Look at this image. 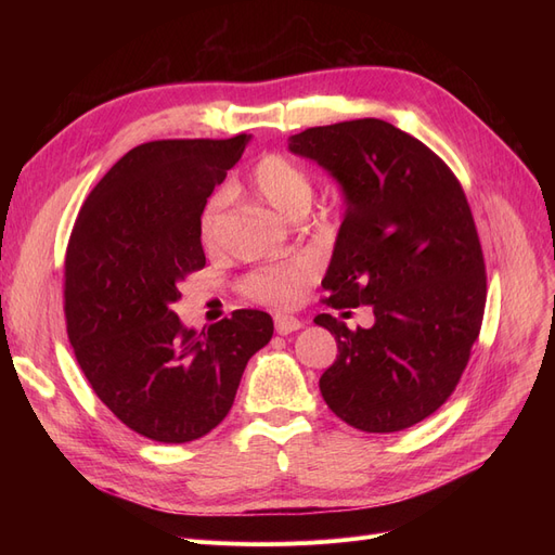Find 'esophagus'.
I'll return each instance as SVG.
<instances>
[{"label":"esophagus","instance_id":"1","mask_svg":"<svg viewBox=\"0 0 555 555\" xmlns=\"http://www.w3.org/2000/svg\"><path fill=\"white\" fill-rule=\"evenodd\" d=\"M273 319H275V331L280 335H289V333H294V331H298L300 326H304V322H300V319H296V317H292V314L278 312Z\"/></svg>","mask_w":555,"mask_h":555}]
</instances>
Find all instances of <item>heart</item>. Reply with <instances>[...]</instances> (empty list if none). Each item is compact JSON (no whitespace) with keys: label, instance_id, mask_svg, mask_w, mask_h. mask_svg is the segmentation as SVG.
<instances>
[{"label":"heart","instance_id":"b5f03b06","mask_svg":"<svg viewBox=\"0 0 555 555\" xmlns=\"http://www.w3.org/2000/svg\"><path fill=\"white\" fill-rule=\"evenodd\" d=\"M249 190L268 208L275 212L296 220V217H306L312 208L314 201V178L308 169L296 164L294 159L268 153L263 155L255 169L249 173ZM224 210V196H212L198 215V238L204 245H212L217 238V229L222 222ZM314 275V266L308 259H296L282 266L261 268V271L251 273L243 289L249 298L261 300V304L271 306H289L304 294L306 284Z\"/></svg>","mask_w":555,"mask_h":555}]
</instances>
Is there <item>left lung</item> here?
Segmentation results:
<instances>
[{
  "label": "left lung",
  "instance_id": "8db88e82",
  "mask_svg": "<svg viewBox=\"0 0 555 555\" xmlns=\"http://www.w3.org/2000/svg\"><path fill=\"white\" fill-rule=\"evenodd\" d=\"M289 150L328 171L345 196L324 300L375 314L357 331L314 317L338 343L319 391L335 416L365 433L424 422L456 389L486 306L483 255L461 182L430 147L377 117L306 129Z\"/></svg>",
  "mask_w": 555,
  "mask_h": 555
}]
</instances>
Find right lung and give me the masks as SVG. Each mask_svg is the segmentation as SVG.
I'll return each mask as SVG.
<instances>
[{
    "mask_svg": "<svg viewBox=\"0 0 555 555\" xmlns=\"http://www.w3.org/2000/svg\"><path fill=\"white\" fill-rule=\"evenodd\" d=\"M249 137L137 145L82 204L64 261L74 354L99 400L147 440L204 438L229 414L247 361L273 319L236 310L196 333L171 306L206 266L198 215Z\"/></svg>",
    "mask_w": 555,
    "mask_h": 555,
    "instance_id": "right-lung-1",
    "label": "right lung"
}]
</instances>
